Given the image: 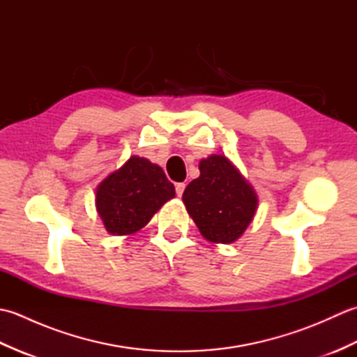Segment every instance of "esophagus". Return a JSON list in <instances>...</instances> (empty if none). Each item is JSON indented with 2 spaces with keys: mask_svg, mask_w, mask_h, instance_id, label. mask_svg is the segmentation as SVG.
<instances>
[{
  "mask_svg": "<svg viewBox=\"0 0 357 357\" xmlns=\"http://www.w3.org/2000/svg\"><path fill=\"white\" fill-rule=\"evenodd\" d=\"M184 190H185V184L184 183H178L176 184V195L178 196H183Z\"/></svg>",
  "mask_w": 357,
  "mask_h": 357,
  "instance_id": "1",
  "label": "esophagus"
}]
</instances>
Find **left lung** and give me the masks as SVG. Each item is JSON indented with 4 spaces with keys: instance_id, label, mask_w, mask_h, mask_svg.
<instances>
[{
    "instance_id": "obj_1",
    "label": "left lung",
    "mask_w": 357,
    "mask_h": 357,
    "mask_svg": "<svg viewBox=\"0 0 357 357\" xmlns=\"http://www.w3.org/2000/svg\"><path fill=\"white\" fill-rule=\"evenodd\" d=\"M199 172L185 187L184 206L204 238L215 244H231L252 224L259 206L257 193L224 155L201 159Z\"/></svg>"
}]
</instances>
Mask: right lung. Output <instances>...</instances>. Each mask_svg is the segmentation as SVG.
Masks as SVG:
<instances>
[{"label": "right lung", "instance_id": "1", "mask_svg": "<svg viewBox=\"0 0 357 357\" xmlns=\"http://www.w3.org/2000/svg\"><path fill=\"white\" fill-rule=\"evenodd\" d=\"M174 195V185L161 167L146 158L130 156L98 184L95 206L105 230L128 236L144 229Z\"/></svg>", "mask_w": 357, "mask_h": 357}]
</instances>
